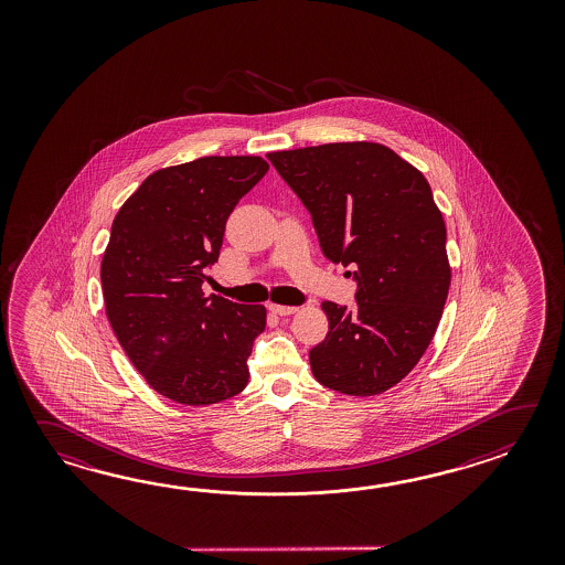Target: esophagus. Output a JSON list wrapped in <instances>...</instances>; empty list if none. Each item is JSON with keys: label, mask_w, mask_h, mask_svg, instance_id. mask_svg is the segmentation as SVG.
Returning a JSON list of instances; mask_svg holds the SVG:
<instances>
[{"label": "esophagus", "mask_w": 565, "mask_h": 565, "mask_svg": "<svg viewBox=\"0 0 565 565\" xmlns=\"http://www.w3.org/2000/svg\"><path fill=\"white\" fill-rule=\"evenodd\" d=\"M268 309L275 312V315H280V317H285V315H295V312L299 311L297 307H288V305H275V302H270V305H268Z\"/></svg>", "instance_id": "1"}]
</instances>
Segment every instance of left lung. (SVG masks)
I'll return each mask as SVG.
<instances>
[{"label":"left lung","mask_w":565,"mask_h":565,"mask_svg":"<svg viewBox=\"0 0 565 565\" xmlns=\"http://www.w3.org/2000/svg\"><path fill=\"white\" fill-rule=\"evenodd\" d=\"M266 157L311 212L324 256L353 266L360 285L353 309L321 305L329 333L309 353L312 375L339 394H384L433 343L450 288L445 217L430 183L373 141Z\"/></svg>","instance_id":"obj_1"}]
</instances>
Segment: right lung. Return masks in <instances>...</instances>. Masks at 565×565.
I'll list each match as a JSON object with an SVG mask.
<instances>
[{"label":"right lung","instance_id":"right-lung-1","mask_svg":"<svg viewBox=\"0 0 565 565\" xmlns=\"http://www.w3.org/2000/svg\"><path fill=\"white\" fill-rule=\"evenodd\" d=\"M268 171L263 157H200L157 169L120 205L100 263L120 348L157 394L210 406L241 394L265 331L263 305L205 297L232 210Z\"/></svg>","mask_w":565,"mask_h":565}]
</instances>
